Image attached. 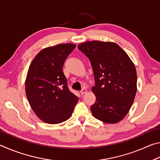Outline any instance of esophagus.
<instances>
[{
  "label": "esophagus",
  "mask_w": 160,
  "mask_h": 160,
  "mask_svg": "<svg viewBox=\"0 0 160 160\" xmlns=\"http://www.w3.org/2000/svg\"><path fill=\"white\" fill-rule=\"evenodd\" d=\"M87 92H88V90H87V89H85V88H83L82 90L80 91V94H82V95H83V94H86Z\"/></svg>",
  "instance_id": "esophagus-1"
}]
</instances>
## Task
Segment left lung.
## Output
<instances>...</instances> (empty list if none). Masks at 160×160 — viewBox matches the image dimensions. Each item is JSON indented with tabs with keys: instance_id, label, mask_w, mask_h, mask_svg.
I'll return each instance as SVG.
<instances>
[{
	"instance_id": "obj_1",
	"label": "left lung",
	"mask_w": 160,
	"mask_h": 160,
	"mask_svg": "<svg viewBox=\"0 0 160 160\" xmlns=\"http://www.w3.org/2000/svg\"><path fill=\"white\" fill-rule=\"evenodd\" d=\"M78 48L90 59L95 86L92 91L96 102L90 107L94 118L116 123L128 113L137 91L135 65L116 43L90 41Z\"/></svg>"
}]
</instances>
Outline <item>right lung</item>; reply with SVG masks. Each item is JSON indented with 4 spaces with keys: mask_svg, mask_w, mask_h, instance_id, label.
<instances>
[{
    "mask_svg": "<svg viewBox=\"0 0 160 160\" xmlns=\"http://www.w3.org/2000/svg\"><path fill=\"white\" fill-rule=\"evenodd\" d=\"M76 47L60 44L42 49L32 61L25 80V92L33 112L49 124L63 122L71 116L78 97L68 90L63 66Z\"/></svg>",
    "mask_w": 160,
    "mask_h": 160,
    "instance_id": "right-lung-1",
    "label": "right lung"
}]
</instances>
